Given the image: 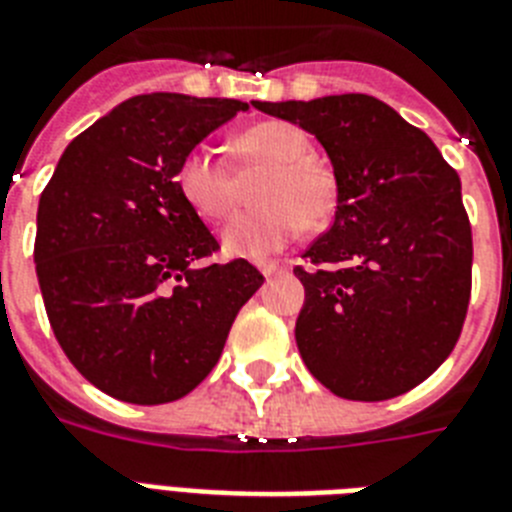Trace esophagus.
<instances>
[{
    "label": "esophagus",
    "mask_w": 512,
    "mask_h": 512,
    "mask_svg": "<svg viewBox=\"0 0 512 512\" xmlns=\"http://www.w3.org/2000/svg\"><path fill=\"white\" fill-rule=\"evenodd\" d=\"M257 268H260V273H263L265 278H270V276H276L278 270H283V265H278V263H260V265H257Z\"/></svg>",
    "instance_id": "obj_1"
}]
</instances>
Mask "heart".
I'll return each instance as SVG.
<instances>
[{
	"instance_id": "obj_1",
	"label": "heart",
	"mask_w": 512,
	"mask_h": 512,
	"mask_svg": "<svg viewBox=\"0 0 512 512\" xmlns=\"http://www.w3.org/2000/svg\"><path fill=\"white\" fill-rule=\"evenodd\" d=\"M236 169H265L255 187L257 208L236 213L221 234L231 257H268L302 229H322L338 205V176L312 153V140L291 122H260L234 137ZM176 187L197 216L221 221L236 203V174L213 148L197 145L176 169Z\"/></svg>"
}]
</instances>
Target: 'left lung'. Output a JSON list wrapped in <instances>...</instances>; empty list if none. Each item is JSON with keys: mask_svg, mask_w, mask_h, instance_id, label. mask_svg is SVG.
<instances>
[{"mask_svg": "<svg viewBox=\"0 0 512 512\" xmlns=\"http://www.w3.org/2000/svg\"><path fill=\"white\" fill-rule=\"evenodd\" d=\"M328 150L336 218L296 278V346L346 401H388L427 380L461 338L474 242L461 179L419 127L364 93L255 101Z\"/></svg>", "mask_w": 512, "mask_h": 512, "instance_id": "1", "label": "left lung"}]
</instances>
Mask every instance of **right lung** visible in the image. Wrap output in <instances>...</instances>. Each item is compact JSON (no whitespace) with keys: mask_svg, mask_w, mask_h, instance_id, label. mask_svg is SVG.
I'll return each mask as SVG.
<instances>
[{"mask_svg":"<svg viewBox=\"0 0 512 512\" xmlns=\"http://www.w3.org/2000/svg\"><path fill=\"white\" fill-rule=\"evenodd\" d=\"M247 109L130 98L67 145L41 192L33 260L51 330L111 398L158 406L195 390L263 286L247 260L195 268L221 247L176 187L184 153Z\"/></svg>","mask_w":512,"mask_h":512,"instance_id":"right-lung-1","label":"right lung"}]
</instances>
